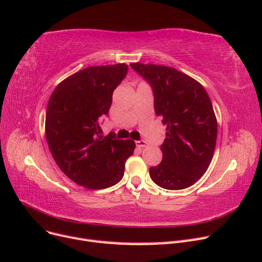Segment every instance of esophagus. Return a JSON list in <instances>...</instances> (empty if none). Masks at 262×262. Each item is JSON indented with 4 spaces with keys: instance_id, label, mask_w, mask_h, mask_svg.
I'll return each instance as SVG.
<instances>
[{
    "instance_id": "obj_1",
    "label": "esophagus",
    "mask_w": 262,
    "mask_h": 262,
    "mask_svg": "<svg viewBox=\"0 0 262 262\" xmlns=\"http://www.w3.org/2000/svg\"><path fill=\"white\" fill-rule=\"evenodd\" d=\"M136 145H137V147L143 148V147H145V146L147 145V143H146L145 141H143V140H140V141H137V142H136Z\"/></svg>"
}]
</instances>
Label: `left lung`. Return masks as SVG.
Returning <instances> with one entry per match:
<instances>
[{
	"mask_svg": "<svg viewBox=\"0 0 262 262\" xmlns=\"http://www.w3.org/2000/svg\"><path fill=\"white\" fill-rule=\"evenodd\" d=\"M152 87L155 114L166 126L163 160L149 168L157 186L186 189L207 171L216 145L217 122L204 87L176 69L131 63Z\"/></svg>",
	"mask_w": 262,
	"mask_h": 262,
	"instance_id": "8db88e82",
	"label": "left lung"
}]
</instances>
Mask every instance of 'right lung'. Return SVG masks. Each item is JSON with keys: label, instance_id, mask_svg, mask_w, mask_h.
Returning <instances> with one entry per match:
<instances>
[{"label": "right lung", "instance_id": "add662e5", "mask_svg": "<svg viewBox=\"0 0 262 262\" xmlns=\"http://www.w3.org/2000/svg\"><path fill=\"white\" fill-rule=\"evenodd\" d=\"M124 63L90 67L55 87L46 113V139L59 168L87 189H106L123 177L133 154L132 140L114 132L100 136V120L108 116L113 93L128 73Z\"/></svg>", "mask_w": 262, "mask_h": 262}]
</instances>
